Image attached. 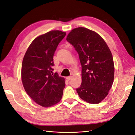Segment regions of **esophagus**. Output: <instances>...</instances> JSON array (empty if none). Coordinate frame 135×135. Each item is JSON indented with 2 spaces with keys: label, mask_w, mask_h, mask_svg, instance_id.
Wrapping results in <instances>:
<instances>
[{
  "label": "esophagus",
  "mask_w": 135,
  "mask_h": 135,
  "mask_svg": "<svg viewBox=\"0 0 135 135\" xmlns=\"http://www.w3.org/2000/svg\"><path fill=\"white\" fill-rule=\"evenodd\" d=\"M71 79V76L66 77V79H67V80H68V81L70 80Z\"/></svg>",
  "instance_id": "1"
}]
</instances>
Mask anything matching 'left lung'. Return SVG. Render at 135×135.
Segmentation results:
<instances>
[{
	"label": "left lung",
	"instance_id": "8db88e82",
	"mask_svg": "<svg viewBox=\"0 0 135 135\" xmlns=\"http://www.w3.org/2000/svg\"><path fill=\"white\" fill-rule=\"evenodd\" d=\"M78 53L81 65V83L76 89L80 99L99 104L107 96L114 78L113 55L96 32L85 27L73 29L66 36Z\"/></svg>",
	"mask_w": 135,
	"mask_h": 135
}]
</instances>
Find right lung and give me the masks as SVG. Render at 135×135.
I'll return each instance as SVG.
<instances>
[{
  "label": "right lung",
  "instance_id": "right-lung-1",
  "mask_svg": "<svg viewBox=\"0 0 135 135\" xmlns=\"http://www.w3.org/2000/svg\"><path fill=\"white\" fill-rule=\"evenodd\" d=\"M66 32L52 30L37 36L23 57L21 79L24 89L31 99L44 108L60 101L65 87L64 78L53 74V57Z\"/></svg>",
  "mask_w": 135,
  "mask_h": 135
}]
</instances>
